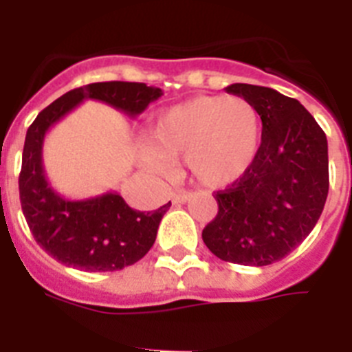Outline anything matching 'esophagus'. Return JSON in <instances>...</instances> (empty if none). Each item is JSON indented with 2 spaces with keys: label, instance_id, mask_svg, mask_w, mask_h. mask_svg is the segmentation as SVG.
<instances>
[{
  "label": "esophagus",
  "instance_id": "obj_1",
  "mask_svg": "<svg viewBox=\"0 0 352 352\" xmlns=\"http://www.w3.org/2000/svg\"><path fill=\"white\" fill-rule=\"evenodd\" d=\"M170 197H173V203L174 204H183V203H186L188 199H190V192H185V190L174 192V194L170 195Z\"/></svg>",
  "mask_w": 352,
  "mask_h": 352
}]
</instances>
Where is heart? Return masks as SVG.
Segmentation results:
<instances>
[{"label":"heart","instance_id":"b5f03b06","mask_svg":"<svg viewBox=\"0 0 352 352\" xmlns=\"http://www.w3.org/2000/svg\"><path fill=\"white\" fill-rule=\"evenodd\" d=\"M261 141L263 120L250 100L195 96L158 114L141 160L151 173L166 174L169 162L185 158L195 182L208 188H226L256 164Z\"/></svg>","mask_w":352,"mask_h":352}]
</instances>
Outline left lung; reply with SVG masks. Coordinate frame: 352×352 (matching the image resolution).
<instances>
[{
  "label": "left lung",
  "instance_id": "8db88e82",
  "mask_svg": "<svg viewBox=\"0 0 352 352\" xmlns=\"http://www.w3.org/2000/svg\"><path fill=\"white\" fill-rule=\"evenodd\" d=\"M226 91L256 105L263 141L252 169L214 194L219 213L203 239L227 263L268 266L294 250L321 217L329 188L328 141L296 98L241 82Z\"/></svg>",
  "mask_w": 352,
  "mask_h": 352
}]
</instances>
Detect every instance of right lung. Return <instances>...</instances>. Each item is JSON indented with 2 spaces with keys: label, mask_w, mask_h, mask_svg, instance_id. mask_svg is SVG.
<instances>
[{
  "label": "right lung",
  "mask_w": 352,
  "mask_h": 352,
  "mask_svg": "<svg viewBox=\"0 0 352 352\" xmlns=\"http://www.w3.org/2000/svg\"><path fill=\"white\" fill-rule=\"evenodd\" d=\"M160 96V88L144 82H93L65 93L28 129L19 174L21 206L36 243L65 266L82 272H118L138 263L153 247L170 201L146 213L132 210L116 192L80 201L61 197L45 178V133L84 100L104 102L135 118Z\"/></svg>",
  "instance_id": "1"
}]
</instances>
